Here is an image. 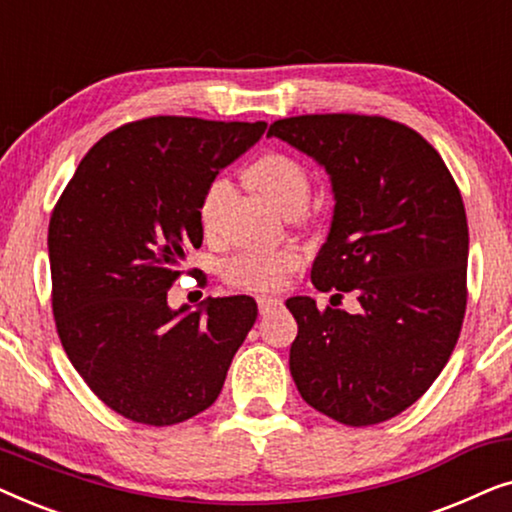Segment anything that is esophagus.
Masks as SVG:
<instances>
[{"mask_svg":"<svg viewBox=\"0 0 512 512\" xmlns=\"http://www.w3.org/2000/svg\"><path fill=\"white\" fill-rule=\"evenodd\" d=\"M258 310L261 314H270L272 310H277V307H282V300L275 298V296H258Z\"/></svg>","mask_w":512,"mask_h":512,"instance_id":"34e87169","label":"esophagus"}]
</instances>
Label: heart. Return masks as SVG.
I'll list each match as a JSON object with an SVG mask.
<instances>
[{"instance_id":"obj_1","label":"heart","mask_w":512,"mask_h":512,"mask_svg":"<svg viewBox=\"0 0 512 512\" xmlns=\"http://www.w3.org/2000/svg\"><path fill=\"white\" fill-rule=\"evenodd\" d=\"M247 181L270 200L282 212H298L303 209L310 195V179L305 167L291 158L289 153L268 151L258 156L247 167ZM230 193V181L226 177H216L207 184L200 198L198 216L205 233H214L219 212ZM300 258L289 249L279 251H240L230 258L223 268V277L235 289L247 291H272L286 282V277L298 268Z\"/></svg>"}]
</instances>
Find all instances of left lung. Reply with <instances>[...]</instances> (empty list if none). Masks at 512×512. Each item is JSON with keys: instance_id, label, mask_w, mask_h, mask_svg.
I'll list each match as a JSON object with an SVG mask.
<instances>
[{"instance_id": "left-lung-1", "label": "left lung", "mask_w": 512, "mask_h": 512, "mask_svg": "<svg viewBox=\"0 0 512 512\" xmlns=\"http://www.w3.org/2000/svg\"><path fill=\"white\" fill-rule=\"evenodd\" d=\"M331 174V233L312 265L319 291L354 293L359 312L286 300L298 321L293 382L314 410L373 426L410 408L445 368L466 314L468 223L440 153L408 125L307 114L270 125Z\"/></svg>"}]
</instances>
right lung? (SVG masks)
Instances as JSON below:
<instances>
[{"label":"right lung","instance_id":"obj_1","mask_svg":"<svg viewBox=\"0 0 512 512\" xmlns=\"http://www.w3.org/2000/svg\"><path fill=\"white\" fill-rule=\"evenodd\" d=\"M265 123L151 116L104 135L48 223L58 338L90 391L146 426L186 422L216 401L258 317L249 296L170 310L181 261L202 247L200 198Z\"/></svg>","mask_w":512,"mask_h":512}]
</instances>
